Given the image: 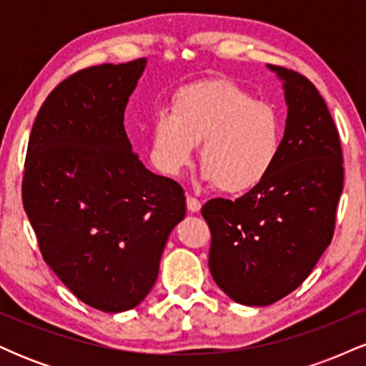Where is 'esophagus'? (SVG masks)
<instances>
[{
    "instance_id": "esophagus-1",
    "label": "esophagus",
    "mask_w": 366,
    "mask_h": 366,
    "mask_svg": "<svg viewBox=\"0 0 366 366\" xmlns=\"http://www.w3.org/2000/svg\"><path fill=\"white\" fill-rule=\"evenodd\" d=\"M187 209L191 213H197L201 209V201L197 199L194 196H189L187 194Z\"/></svg>"
}]
</instances>
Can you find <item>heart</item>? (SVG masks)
I'll return each instance as SVG.
<instances>
[{"mask_svg": "<svg viewBox=\"0 0 366 366\" xmlns=\"http://www.w3.org/2000/svg\"><path fill=\"white\" fill-rule=\"evenodd\" d=\"M197 144L204 179L227 194L246 192L274 169L280 149L279 115L232 81L191 84L175 92L170 112L154 117L151 162L175 177L191 165Z\"/></svg>", "mask_w": 366, "mask_h": 366, "instance_id": "b5f03b06", "label": "heart"}]
</instances>
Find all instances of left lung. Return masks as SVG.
Wrapping results in <instances>:
<instances>
[{
	"mask_svg": "<svg viewBox=\"0 0 366 366\" xmlns=\"http://www.w3.org/2000/svg\"><path fill=\"white\" fill-rule=\"evenodd\" d=\"M284 81L287 120L274 169L236 201L209 199V272L230 300L267 306L300 287L330 244L342 192L339 132L305 75L268 65Z\"/></svg>",
	"mask_w": 366,
	"mask_h": 366,
	"instance_id": "8db88e82",
	"label": "left lung"
}]
</instances>
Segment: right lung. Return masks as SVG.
Returning a JSON list of instances; mask_svg holds the SVG:
<instances>
[{
	"instance_id": "1",
	"label": "right lung",
	"mask_w": 366,
	"mask_h": 366,
	"mask_svg": "<svg viewBox=\"0 0 366 366\" xmlns=\"http://www.w3.org/2000/svg\"><path fill=\"white\" fill-rule=\"evenodd\" d=\"M146 60L103 63L49 92L29 137L24 209L41 254L82 303L132 310L157 282L172 229L186 217L175 180L153 174L124 127Z\"/></svg>"
}]
</instances>
